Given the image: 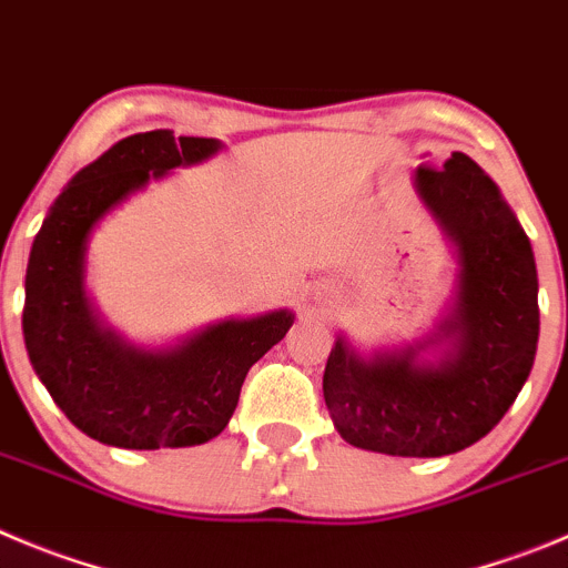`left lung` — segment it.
I'll return each instance as SVG.
<instances>
[{"label": "left lung", "mask_w": 568, "mask_h": 568, "mask_svg": "<svg viewBox=\"0 0 568 568\" xmlns=\"http://www.w3.org/2000/svg\"><path fill=\"white\" fill-rule=\"evenodd\" d=\"M415 190L457 248V294L437 333L362 358L336 338L322 392L349 445L445 457L485 437L521 392L538 349V272L499 187L465 153L420 164ZM437 348L428 363L419 356Z\"/></svg>", "instance_id": "obj_1"}]
</instances>
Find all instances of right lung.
<instances>
[{
  "label": "right lung",
  "instance_id": "1",
  "mask_svg": "<svg viewBox=\"0 0 568 568\" xmlns=\"http://www.w3.org/2000/svg\"><path fill=\"white\" fill-rule=\"evenodd\" d=\"M219 151V140L168 129L125 136L72 176L30 248L21 314L30 364L58 409L98 443L153 452L219 437L248 367L294 325L291 311H272L142 349L105 327L89 302L87 243L98 221L151 179Z\"/></svg>",
  "mask_w": 568,
  "mask_h": 568
}]
</instances>
